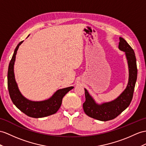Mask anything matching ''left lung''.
Returning a JSON list of instances; mask_svg holds the SVG:
<instances>
[{"mask_svg": "<svg viewBox=\"0 0 146 146\" xmlns=\"http://www.w3.org/2000/svg\"><path fill=\"white\" fill-rule=\"evenodd\" d=\"M119 49L125 52L129 66V81L126 88L116 100L102 105L96 104L85 88V102L83 104L85 114L92 118L106 121L116 118L129 105L133 97L137 80L136 59L133 49L123 38L119 37Z\"/></svg>", "mask_w": 146, "mask_h": 146, "instance_id": "1", "label": "left lung"}]
</instances>
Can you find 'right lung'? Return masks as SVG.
Wrapping results in <instances>:
<instances>
[{"instance_id":"obj_1","label":"right lung","mask_w":146,"mask_h":146,"mask_svg":"<svg viewBox=\"0 0 146 146\" xmlns=\"http://www.w3.org/2000/svg\"><path fill=\"white\" fill-rule=\"evenodd\" d=\"M22 42L23 41L20 42L17 46L9 66L7 84L10 98L13 104L21 111L32 118H42L54 114L61 107L64 96L74 87H69L58 90L51 98L42 102H32L25 98L21 94L17 87L13 72V65L15 60V56L19 46L22 43Z\"/></svg>"}]
</instances>
